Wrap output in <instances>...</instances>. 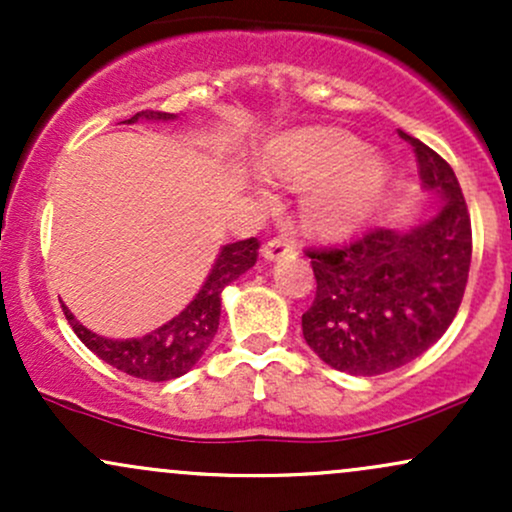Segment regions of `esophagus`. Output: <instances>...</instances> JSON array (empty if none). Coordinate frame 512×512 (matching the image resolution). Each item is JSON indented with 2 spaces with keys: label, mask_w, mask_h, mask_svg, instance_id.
Wrapping results in <instances>:
<instances>
[{
  "label": "esophagus",
  "mask_w": 512,
  "mask_h": 512,
  "mask_svg": "<svg viewBox=\"0 0 512 512\" xmlns=\"http://www.w3.org/2000/svg\"><path fill=\"white\" fill-rule=\"evenodd\" d=\"M296 243L289 238H272L269 243L262 245L264 260H281V257H296Z\"/></svg>",
  "instance_id": "obj_1"
}]
</instances>
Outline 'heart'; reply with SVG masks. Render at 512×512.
<instances>
[{
	"instance_id": "obj_1",
	"label": "heart",
	"mask_w": 512,
	"mask_h": 512,
	"mask_svg": "<svg viewBox=\"0 0 512 512\" xmlns=\"http://www.w3.org/2000/svg\"><path fill=\"white\" fill-rule=\"evenodd\" d=\"M267 166L281 185L305 187L301 219L310 231L339 233L366 219L387 182V163L342 129H305L276 142Z\"/></svg>"
}]
</instances>
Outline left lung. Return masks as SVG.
Returning a JSON list of instances; mask_svg holds the SVG:
<instances>
[{"label":"left lung","mask_w":512,"mask_h":512,"mask_svg":"<svg viewBox=\"0 0 512 512\" xmlns=\"http://www.w3.org/2000/svg\"><path fill=\"white\" fill-rule=\"evenodd\" d=\"M414 146L421 180L440 192L433 219L407 233L373 228L334 248H310L315 301L303 337L327 366L380 375L414 361L443 337L460 308L472 262V221L450 163Z\"/></svg>","instance_id":"obj_1"}]
</instances>
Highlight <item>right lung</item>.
Masks as SVG:
<instances>
[{
	"label": "right lung",
	"mask_w": 512,
	"mask_h": 512,
	"mask_svg": "<svg viewBox=\"0 0 512 512\" xmlns=\"http://www.w3.org/2000/svg\"><path fill=\"white\" fill-rule=\"evenodd\" d=\"M175 115L158 113V110H142L125 120L127 125L137 120H173ZM257 250L260 243L257 238L238 240V243L223 245L219 260L214 269L199 289L195 301L187 305L178 317L158 327L151 334H144L139 339H105L96 332L86 330L84 325L76 322V317L62 305L64 317L69 320L76 337L84 342L88 349L105 363L132 375V378L151 380V383H163L185 375L195 363L202 358L207 346L219 330L221 317V291L231 281H236L240 274H245L252 264L257 262Z\"/></svg>",
	"instance_id": "add662e5"
}]
</instances>
